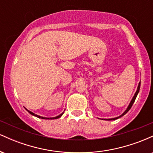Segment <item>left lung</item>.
Returning <instances> with one entry per match:
<instances>
[{
    "instance_id": "1",
    "label": "left lung",
    "mask_w": 153,
    "mask_h": 153,
    "mask_svg": "<svg viewBox=\"0 0 153 153\" xmlns=\"http://www.w3.org/2000/svg\"><path fill=\"white\" fill-rule=\"evenodd\" d=\"M140 82H141V81H140V82H139L138 86H137V89L136 92H135V94H134V96H133V98H132V99H131V101H130V103H129V106H127V109H126L125 111H124L123 112V113L122 114H121L120 116H119V117H114V118H111V119H104V120H108V121L115 120V119H117L120 118V117H123V116H124V114H127V112L129 111V109H130L131 107L132 106L133 103H134V101H135V99H136V98H137V94H139V91H140Z\"/></svg>"
}]
</instances>
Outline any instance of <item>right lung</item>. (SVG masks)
<instances>
[{
	"label": "right lung",
	"mask_w": 153,
	"mask_h": 153,
	"mask_svg": "<svg viewBox=\"0 0 153 153\" xmlns=\"http://www.w3.org/2000/svg\"><path fill=\"white\" fill-rule=\"evenodd\" d=\"M26 110L27 111L29 112V113L30 114L33 115V116H34V117H38V118H40V119H58V118H59V117H62L63 114H64V111H65V110H64V111H63L62 113H61L60 114H59L58 116H57V117H41V116H39V115H37V114H35L34 113H33V112L30 111H29V110H28V109H26Z\"/></svg>",
	"instance_id": "1"
}]
</instances>
